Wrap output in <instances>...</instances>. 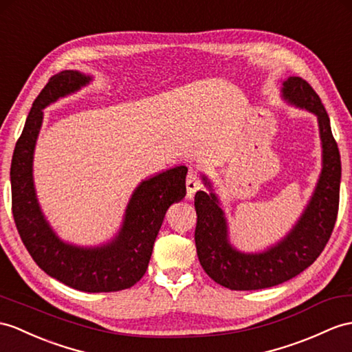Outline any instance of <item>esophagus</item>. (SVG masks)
Here are the masks:
<instances>
[{
	"label": "esophagus",
	"mask_w": 352,
	"mask_h": 352,
	"mask_svg": "<svg viewBox=\"0 0 352 352\" xmlns=\"http://www.w3.org/2000/svg\"><path fill=\"white\" fill-rule=\"evenodd\" d=\"M200 186H201V179H200L199 171L191 168L190 173H188V176H186V190H188V195L192 197L197 190H200Z\"/></svg>",
	"instance_id": "1"
}]
</instances>
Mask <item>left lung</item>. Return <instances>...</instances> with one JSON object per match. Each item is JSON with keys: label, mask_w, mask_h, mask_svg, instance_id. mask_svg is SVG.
Returning a JSON list of instances; mask_svg holds the SVG:
<instances>
[{"label": "left lung", "mask_w": 352, "mask_h": 352, "mask_svg": "<svg viewBox=\"0 0 352 352\" xmlns=\"http://www.w3.org/2000/svg\"><path fill=\"white\" fill-rule=\"evenodd\" d=\"M282 97L318 118L322 146V170L302 217L289 233L264 252L245 254L228 242V227L215 192L197 191L195 248L204 272L217 284L237 291L261 289L297 276L318 258L336 224L340 188V153L331 134L330 119L321 98L302 77L291 76L282 83ZM204 185L212 184L203 176Z\"/></svg>", "instance_id": "left-lung-1"}]
</instances>
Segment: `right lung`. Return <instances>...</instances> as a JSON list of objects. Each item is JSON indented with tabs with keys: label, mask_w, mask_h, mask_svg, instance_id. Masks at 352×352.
<instances>
[{
	"label": "right lung",
	"mask_w": 352,
	"mask_h": 352,
	"mask_svg": "<svg viewBox=\"0 0 352 352\" xmlns=\"http://www.w3.org/2000/svg\"><path fill=\"white\" fill-rule=\"evenodd\" d=\"M89 82L91 77L80 72H61L50 77L32 102L12 158V212L25 248L41 270L74 289L109 293L130 288L144 275L167 209L186 194L188 168L177 166L142 181L131 195L122 227L113 241L94 248L63 242L37 201L32 181L34 148L43 109Z\"/></svg>",
	"instance_id": "add662e5"
}]
</instances>
